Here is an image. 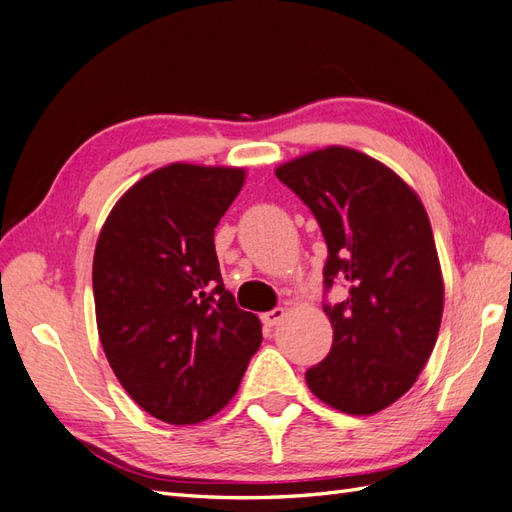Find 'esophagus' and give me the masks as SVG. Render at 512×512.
I'll use <instances>...</instances> for the list:
<instances>
[{"label": "esophagus", "instance_id": "obj_1", "mask_svg": "<svg viewBox=\"0 0 512 512\" xmlns=\"http://www.w3.org/2000/svg\"><path fill=\"white\" fill-rule=\"evenodd\" d=\"M284 316H286V309L284 307H275V309H271V312L262 314V322H265V327H275V324L280 322Z\"/></svg>", "mask_w": 512, "mask_h": 512}]
</instances>
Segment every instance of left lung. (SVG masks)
<instances>
[{"instance_id":"obj_1","label":"left lung","mask_w":512,"mask_h":512,"mask_svg":"<svg viewBox=\"0 0 512 512\" xmlns=\"http://www.w3.org/2000/svg\"><path fill=\"white\" fill-rule=\"evenodd\" d=\"M275 175L320 224L324 286H348L342 303L324 305L333 346L307 369V386L339 412L376 414L412 389L438 339L444 280L427 211L395 170L342 145Z\"/></svg>"}]
</instances>
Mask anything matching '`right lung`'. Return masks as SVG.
<instances>
[{
  "instance_id": "obj_1",
  "label": "right lung",
  "mask_w": 512,
  "mask_h": 512,
  "mask_svg": "<svg viewBox=\"0 0 512 512\" xmlns=\"http://www.w3.org/2000/svg\"><path fill=\"white\" fill-rule=\"evenodd\" d=\"M245 168L166 164L123 194L94 254L98 335L117 380L151 416L194 425L235 397L262 342L224 288L215 226Z\"/></svg>"
}]
</instances>
